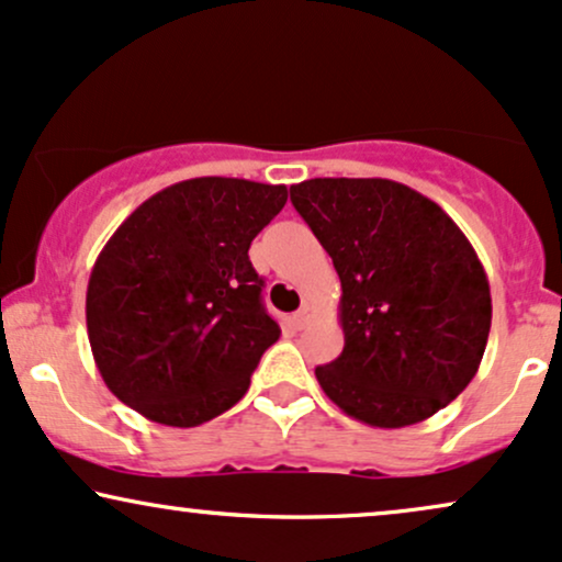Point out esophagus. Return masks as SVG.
Segmentation results:
<instances>
[{"instance_id":"esophagus-1","label":"esophagus","mask_w":562,"mask_h":562,"mask_svg":"<svg viewBox=\"0 0 562 562\" xmlns=\"http://www.w3.org/2000/svg\"><path fill=\"white\" fill-rule=\"evenodd\" d=\"M308 322H311V306H308V303H303V306L293 314V327L295 329H306Z\"/></svg>"}]
</instances>
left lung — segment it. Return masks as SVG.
<instances>
[{
	"label": "left lung",
	"mask_w": 562,
	"mask_h": 562,
	"mask_svg": "<svg viewBox=\"0 0 562 562\" xmlns=\"http://www.w3.org/2000/svg\"><path fill=\"white\" fill-rule=\"evenodd\" d=\"M290 201L340 274L346 346L316 367L337 408L401 429L474 380L492 324L490 282L461 227L414 188L382 178H314Z\"/></svg>",
	"instance_id": "8db88e82"
}]
</instances>
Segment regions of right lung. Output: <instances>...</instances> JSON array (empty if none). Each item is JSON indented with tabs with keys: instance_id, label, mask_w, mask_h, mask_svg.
I'll use <instances>...</instances> for the list:
<instances>
[{
	"instance_id": "add662e5",
	"label": "right lung",
	"mask_w": 562,
	"mask_h": 562,
	"mask_svg": "<svg viewBox=\"0 0 562 562\" xmlns=\"http://www.w3.org/2000/svg\"><path fill=\"white\" fill-rule=\"evenodd\" d=\"M285 186L193 178L154 193L101 248L86 293L93 361L148 422L199 427L246 395L280 327L248 248Z\"/></svg>"
}]
</instances>
